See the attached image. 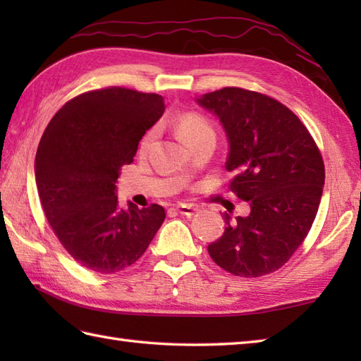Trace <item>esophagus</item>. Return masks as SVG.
<instances>
[{"mask_svg": "<svg viewBox=\"0 0 361 361\" xmlns=\"http://www.w3.org/2000/svg\"><path fill=\"white\" fill-rule=\"evenodd\" d=\"M175 211L178 212V214H181V216H194V214L198 211L195 206H192V204H178L175 208Z\"/></svg>", "mask_w": 361, "mask_h": 361, "instance_id": "1", "label": "esophagus"}]
</instances>
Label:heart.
<instances>
[{"label":"heart","mask_w":361,"mask_h":361,"mask_svg":"<svg viewBox=\"0 0 361 361\" xmlns=\"http://www.w3.org/2000/svg\"><path fill=\"white\" fill-rule=\"evenodd\" d=\"M176 128H178L181 140L186 144L194 142L198 140V137H202L204 135L214 133L212 127L209 126V122L197 113H186V114H183V116H180L178 122H176ZM155 136H157V130L155 128L149 130V132L142 136L140 149L141 150L147 149L152 144V141L155 140Z\"/></svg>","instance_id":"b5f03b06"}]
</instances>
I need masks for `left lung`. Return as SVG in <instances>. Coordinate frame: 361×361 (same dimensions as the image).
Segmentation results:
<instances>
[{"instance_id":"8db88e82","label":"left lung","mask_w":361,"mask_h":361,"mask_svg":"<svg viewBox=\"0 0 361 361\" xmlns=\"http://www.w3.org/2000/svg\"><path fill=\"white\" fill-rule=\"evenodd\" d=\"M219 118L228 140L231 188L247 217L225 212V233L208 247L240 278L281 268L307 237L324 188V163L309 130L286 105L255 91L224 88L195 99Z\"/></svg>"}]
</instances>
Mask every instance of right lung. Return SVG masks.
<instances>
[{"instance_id": "right-lung-1", "label": "right lung", "mask_w": 361, "mask_h": 361, "mask_svg": "<svg viewBox=\"0 0 361 361\" xmlns=\"http://www.w3.org/2000/svg\"><path fill=\"white\" fill-rule=\"evenodd\" d=\"M159 94L111 87L71 99L46 127L35 155L38 197L65 250L91 271L110 274L135 264L166 219L116 195L121 166L163 116Z\"/></svg>"}]
</instances>
